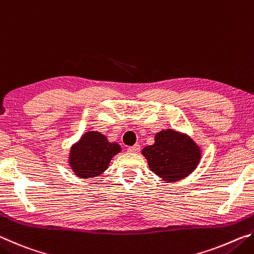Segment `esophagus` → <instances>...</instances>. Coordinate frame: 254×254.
Here are the masks:
<instances>
[{
	"label": "esophagus",
	"instance_id": "1",
	"mask_svg": "<svg viewBox=\"0 0 254 254\" xmlns=\"http://www.w3.org/2000/svg\"><path fill=\"white\" fill-rule=\"evenodd\" d=\"M140 149H141L140 144H134V145H132V147H128L127 148V151L128 152H133V153H137V152L140 151Z\"/></svg>",
	"mask_w": 254,
	"mask_h": 254
}]
</instances>
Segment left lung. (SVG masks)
<instances>
[{"mask_svg": "<svg viewBox=\"0 0 254 254\" xmlns=\"http://www.w3.org/2000/svg\"><path fill=\"white\" fill-rule=\"evenodd\" d=\"M149 168L169 182L187 177L198 165L200 150L190 137L166 130L154 136V143L142 150Z\"/></svg>", "mask_w": 254, "mask_h": 254, "instance_id": "8db88e82", "label": "left lung"}]
</instances>
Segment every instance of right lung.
I'll return each mask as SVG.
<instances>
[{
	"label": "right lung",
	"instance_id": "right-lung-1",
	"mask_svg": "<svg viewBox=\"0 0 254 254\" xmlns=\"http://www.w3.org/2000/svg\"><path fill=\"white\" fill-rule=\"evenodd\" d=\"M121 151L115 142H109L98 132H87L70 149L69 163L75 175L80 178L100 176L109 167L111 159Z\"/></svg>",
	"mask_w": 254,
	"mask_h": 254
}]
</instances>
